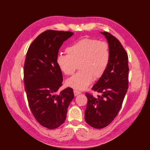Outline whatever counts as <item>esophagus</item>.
<instances>
[{"mask_svg": "<svg viewBox=\"0 0 150 150\" xmlns=\"http://www.w3.org/2000/svg\"><path fill=\"white\" fill-rule=\"evenodd\" d=\"M73 93H74V95L76 97V96H77L78 95L81 94V91H79L77 90H73Z\"/></svg>", "mask_w": 150, "mask_h": 150, "instance_id": "obj_1", "label": "esophagus"}]
</instances>
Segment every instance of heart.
Masks as SVG:
<instances>
[{
    "label": "heart",
    "instance_id": "1",
    "mask_svg": "<svg viewBox=\"0 0 150 150\" xmlns=\"http://www.w3.org/2000/svg\"><path fill=\"white\" fill-rule=\"evenodd\" d=\"M67 55L57 58L59 69L66 75H71L78 68L77 74L68 79L66 85L75 90L86 89L94 79L106 72L110 60L108 44L90 38L78 40L66 50Z\"/></svg>",
    "mask_w": 150,
    "mask_h": 150
}]
</instances>
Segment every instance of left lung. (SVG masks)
Returning <instances> with one entry per match:
<instances>
[{
    "mask_svg": "<svg viewBox=\"0 0 150 150\" xmlns=\"http://www.w3.org/2000/svg\"><path fill=\"white\" fill-rule=\"evenodd\" d=\"M105 36L110 51V60L106 72L92 90L100 95L95 97L86 93L85 120L94 128H105L117 115L128 88V57L117 38L106 31Z\"/></svg>",
    "mask_w": 150,
    "mask_h": 150,
    "instance_id": "1",
    "label": "left lung"
}]
</instances>
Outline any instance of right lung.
<instances>
[{"label":"right lung","instance_id":"add662e5","mask_svg":"<svg viewBox=\"0 0 150 150\" xmlns=\"http://www.w3.org/2000/svg\"><path fill=\"white\" fill-rule=\"evenodd\" d=\"M73 35L69 31L47 30L31 44L24 67V81L30 110L40 125L55 129L64 122L68 108L74 97L67 88L56 95L63 77L57 64L59 50Z\"/></svg>","mask_w":150,"mask_h":150}]
</instances>
